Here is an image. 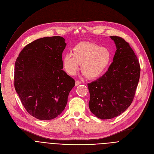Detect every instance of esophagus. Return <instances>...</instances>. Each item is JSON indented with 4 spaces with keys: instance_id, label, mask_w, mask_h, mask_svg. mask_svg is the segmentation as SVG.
I'll return each mask as SVG.
<instances>
[{
    "instance_id": "1",
    "label": "esophagus",
    "mask_w": 154,
    "mask_h": 154,
    "mask_svg": "<svg viewBox=\"0 0 154 154\" xmlns=\"http://www.w3.org/2000/svg\"><path fill=\"white\" fill-rule=\"evenodd\" d=\"M81 83H82L81 82H80V81H79V80H76L75 85V86H78L79 85H80V84H81Z\"/></svg>"
}]
</instances>
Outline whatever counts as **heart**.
<instances>
[{
    "instance_id": "b5f03b06",
    "label": "heart",
    "mask_w": 154,
    "mask_h": 154,
    "mask_svg": "<svg viewBox=\"0 0 154 154\" xmlns=\"http://www.w3.org/2000/svg\"><path fill=\"white\" fill-rule=\"evenodd\" d=\"M111 58L112 54L107 48L91 42H82L74 48L73 54H66L63 61L69 75H74L82 64L81 69L84 74L90 79H95L105 72Z\"/></svg>"
}]
</instances>
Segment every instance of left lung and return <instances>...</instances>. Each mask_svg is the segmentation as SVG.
<instances>
[{
	"label": "left lung",
	"mask_w": 154,
	"mask_h": 154,
	"mask_svg": "<svg viewBox=\"0 0 154 154\" xmlns=\"http://www.w3.org/2000/svg\"><path fill=\"white\" fill-rule=\"evenodd\" d=\"M116 51L108 71L97 80L88 83L89 108L96 117L108 119L124 112L132 102L140 76L137 55L123 38L111 36Z\"/></svg>",
	"instance_id": "8db88e82"
}]
</instances>
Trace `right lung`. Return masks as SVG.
I'll return each instance as SVG.
<instances>
[{
    "instance_id": "obj_1",
    "label": "right lung",
    "mask_w": 154,
    "mask_h": 154,
    "mask_svg": "<svg viewBox=\"0 0 154 154\" xmlns=\"http://www.w3.org/2000/svg\"><path fill=\"white\" fill-rule=\"evenodd\" d=\"M66 46L59 36L38 39L24 48L15 62L14 85L27 112L39 120L64 110L75 80L62 69Z\"/></svg>"
}]
</instances>
